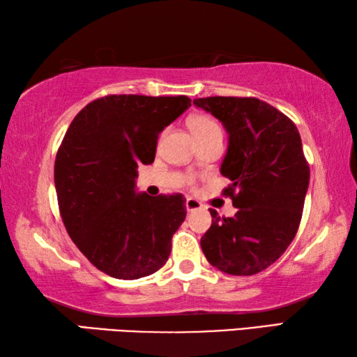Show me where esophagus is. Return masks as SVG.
<instances>
[{
	"label": "esophagus",
	"mask_w": 357,
	"mask_h": 357,
	"mask_svg": "<svg viewBox=\"0 0 357 357\" xmlns=\"http://www.w3.org/2000/svg\"><path fill=\"white\" fill-rule=\"evenodd\" d=\"M202 208H203V204L198 202V200H195V198H187V200H185L187 213H193V211H198V209H202Z\"/></svg>",
	"instance_id": "34e87169"
}]
</instances>
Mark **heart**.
I'll return each mask as SVG.
<instances>
[{
	"label": "heart",
	"instance_id": "b5f03b06",
	"mask_svg": "<svg viewBox=\"0 0 357 357\" xmlns=\"http://www.w3.org/2000/svg\"><path fill=\"white\" fill-rule=\"evenodd\" d=\"M189 128L195 138L209 137L214 134H222V129L217 121L209 114H195L189 119Z\"/></svg>",
	"mask_w": 357,
	"mask_h": 357
}]
</instances>
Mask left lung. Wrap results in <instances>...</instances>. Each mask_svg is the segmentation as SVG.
<instances>
[{
    "mask_svg": "<svg viewBox=\"0 0 357 357\" xmlns=\"http://www.w3.org/2000/svg\"><path fill=\"white\" fill-rule=\"evenodd\" d=\"M220 119L229 144L220 173L222 190L238 208L219 217L202 238L208 261L222 273L253 275L269 268L291 244L302 219L310 167L301 135L287 114L257 98L193 99Z\"/></svg>",
    "mask_w": 357,
    "mask_h": 357,
    "instance_id": "obj_1",
    "label": "left lung"
}]
</instances>
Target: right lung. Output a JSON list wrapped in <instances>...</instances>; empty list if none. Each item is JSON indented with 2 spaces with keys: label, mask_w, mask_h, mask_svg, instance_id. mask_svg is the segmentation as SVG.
Returning a JSON list of instances; mask_svg holds the SVG:
<instances>
[{
  "label": "right lung",
  "mask_w": 357,
  "mask_h": 357,
  "mask_svg": "<svg viewBox=\"0 0 357 357\" xmlns=\"http://www.w3.org/2000/svg\"><path fill=\"white\" fill-rule=\"evenodd\" d=\"M190 107L187 96L108 94L82 108L59 144V214L84 257L107 275L135 280L159 271L185 219V198L137 195L138 165L153 164L157 138Z\"/></svg>",
  "instance_id": "1"
}]
</instances>
